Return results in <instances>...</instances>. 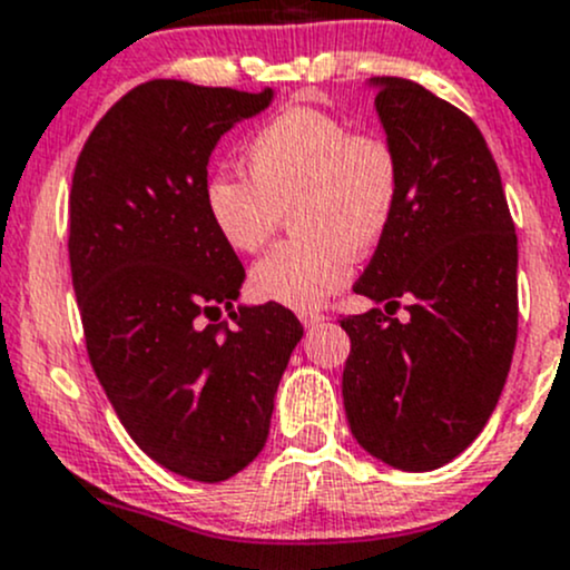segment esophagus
<instances>
[{"label":"esophagus","instance_id":"1","mask_svg":"<svg viewBox=\"0 0 570 570\" xmlns=\"http://www.w3.org/2000/svg\"><path fill=\"white\" fill-rule=\"evenodd\" d=\"M298 318H302V324H304V326H307V328H313V326L324 324V321H326V315H324V313H302V315H298Z\"/></svg>","mask_w":570,"mask_h":570}]
</instances>
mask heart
<instances>
[{
    "instance_id": "1",
    "label": "heart",
    "mask_w": 570,
    "mask_h": 570,
    "mask_svg": "<svg viewBox=\"0 0 570 570\" xmlns=\"http://www.w3.org/2000/svg\"><path fill=\"white\" fill-rule=\"evenodd\" d=\"M244 169L246 178H208L205 214L230 249L257 252L291 208L296 236L255 263L249 287L263 302L302 313L348 283L354 255L384 242L403 195L401 154L384 134L354 131L309 107L279 111L257 128Z\"/></svg>"
}]
</instances>
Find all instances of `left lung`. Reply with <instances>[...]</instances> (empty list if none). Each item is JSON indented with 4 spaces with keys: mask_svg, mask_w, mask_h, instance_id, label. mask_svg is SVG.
<instances>
[{
    "mask_svg": "<svg viewBox=\"0 0 570 570\" xmlns=\"http://www.w3.org/2000/svg\"><path fill=\"white\" fill-rule=\"evenodd\" d=\"M403 164V195L340 326L351 337L343 403L367 453L403 472L461 455L489 422L519 328V244L500 169L459 107L401 76L373 79ZM409 297L403 322L391 315Z\"/></svg>",
    "mask_w": 570,
    "mask_h": 570,
    "instance_id": "8db88e82",
    "label": "left lung"
}]
</instances>
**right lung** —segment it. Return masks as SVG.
<instances>
[{"label":"right lung","instance_id":"obj_1","mask_svg":"<svg viewBox=\"0 0 570 570\" xmlns=\"http://www.w3.org/2000/svg\"><path fill=\"white\" fill-rule=\"evenodd\" d=\"M272 98L145 81L92 128L70 186V277L92 371L142 453L199 483L257 459L304 334L277 302L233 309L244 266L203 203L222 134ZM222 306L233 327L218 324Z\"/></svg>","mask_w":570,"mask_h":570}]
</instances>
